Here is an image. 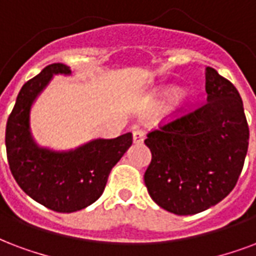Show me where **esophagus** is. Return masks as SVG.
<instances>
[{
  "label": "esophagus",
  "mask_w": 256,
  "mask_h": 256,
  "mask_svg": "<svg viewBox=\"0 0 256 256\" xmlns=\"http://www.w3.org/2000/svg\"><path fill=\"white\" fill-rule=\"evenodd\" d=\"M144 130H135L134 132H132V136H134V143L136 144H140L143 143L144 140Z\"/></svg>",
  "instance_id": "1"
}]
</instances>
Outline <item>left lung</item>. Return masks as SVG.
I'll return each mask as SVG.
<instances>
[{
    "mask_svg": "<svg viewBox=\"0 0 256 256\" xmlns=\"http://www.w3.org/2000/svg\"><path fill=\"white\" fill-rule=\"evenodd\" d=\"M205 90V102L176 110L144 140L152 155L144 172L148 194L160 208L180 216L206 210L226 198L248 148V124L235 86L206 67Z\"/></svg>",
    "mask_w": 256,
    "mask_h": 256,
    "instance_id": "8db88e82",
    "label": "left lung"
}]
</instances>
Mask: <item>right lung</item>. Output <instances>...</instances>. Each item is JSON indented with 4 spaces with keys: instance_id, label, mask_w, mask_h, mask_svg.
<instances>
[{
    "instance_id": "obj_1",
    "label": "right lung",
    "mask_w": 256,
    "mask_h": 256,
    "mask_svg": "<svg viewBox=\"0 0 256 256\" xmlns=\"http://www.w3.org/2000/svg\"><path fill=\"white\" fill-rule=\"evenodd\" d=\"M52 74H70V68L63 63L48 64L21 88L8 118L5 144L10 172L21 189L46 208L71 213L100 198L112 167L130 147L132 134L96 139L68 152L38 147L30 132V105Z\"/></svg>"
}]
</instances>
